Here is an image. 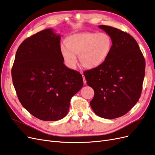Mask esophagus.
<instances>
[{"label":"esophagus","instance_id":"esophagus-1","mask_svg":"<svg viewBox=\"0 0 155 155\" xmlns=\"http://www.w3.org/2000/svg\"><path fill=\"white\" fill-rule=\"evenodd\" d=\"M83 83H85V84H86V83H87V81H86L85 78V76H84V75H83Z\"/></svg>","mask_w":155,"mask_h":155}]
</instances>
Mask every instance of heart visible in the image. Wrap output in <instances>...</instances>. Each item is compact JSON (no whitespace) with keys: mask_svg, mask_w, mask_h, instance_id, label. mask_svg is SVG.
<instances>
[{"mask_svg":"<svg viewBox=\"0 0 155 155\" xmlns=\"http://www.w3.org/2000/svg\"><path fill=\"white\" fill-rule=\"evenodd\" d=\"M65 45L61 47V53L67 66L76 67L79 61L84 67L92 69L100 67L109 57L112 48V39L106 33L82 32L69 35Z\"/></svg>","mask_w":155,"mask_h":155,"instance_id":"heart-1","label":"heart"}]
</instances>
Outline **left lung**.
<instances>
[{
    "label": "left lung",
    "mask_w": 155,
    "mask_h": 155,
    "mask_svg": "<svg viewBox=\"0 0 155 155\" xmlns=\"http://www.w3.org/2000/svg\"><path fill=\"white\" fill-rule=\"evenodd\" d=\"M99 28L112 39L109 57L100 67L84 72L87 83L94 89L90 102L98 116L114 119L132 109L141 96L145 61L137 42L126 32L116 28Z\"/></svg>",
    "instance_id": "obj_1"
}]
</instances>
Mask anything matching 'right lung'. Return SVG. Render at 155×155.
I'll use <instances>...</instances> for the list:
<instances>
[{
  "label": "right lung",
  "mask_w": 155,
  "mask_h": 155,
  "mask_svg": "<svg viewBox=\"0 0 155 155\" xmlns=\"http://www.w3.org/2000/svg\"><path fill=\"white\" fill-rule=\"evenodd\" d=\"M61 36L46 29L26 39L17 50L12 76L23 107L37 118L57 121L83 85L82 75L65 66Z\"/></svg>",
  "instance_id": "obj_1"
}]
</instances>
